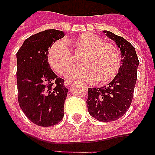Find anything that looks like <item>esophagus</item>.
<instances>
[{
  "mask_svg": "<svg viewBox=\"0 0 155 155\" xmlns=\"http://www.w3.org/2000/svg\"><path fill=\"white\" fill-rule=\"evenodd\" d=\"M71 83H72V81H68V80H66V81H64V84L65 87H68V86H69Z\"/></svg>",
  "mask_w": 155,
  "mask_h": 155,
  "instance_id": "obj_1",
  "label": "esophagus"
}]
</instances>
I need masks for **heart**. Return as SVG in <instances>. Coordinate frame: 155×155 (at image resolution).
<instances>
[{
    "label": "heart",
    "instance_id": "heart-1",
    "mask_svg": "<svg viewBox=\"0 0 155 155\" xmlns=\"http://www.w3.org/2000/svg\"><path fill=\"white\" fill-rule=\"evenodd\" d=\"M68 46L64 41H56L47 51L49 64L58 74H64L75 64L74 54L76 56L85 54L82 60L84 66L70 69L66 74L68 78H80L87 82L96 80L100 83H104L114 78L120 70L118 49L111 43L104 42L96 34L82 33L70 41Z\"/></svg>",
    "mask_w": 155,
    "mask_h": 155
}]
</instances>
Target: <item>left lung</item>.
I'll return each instance as SVG.
<instances>
[{
    "label": "left lung",
    "instance_id": "1",
    "mask_svg": "<svg viewBox=\"0 0 155 155\" xmlns=\"http://www.w3.org/2000/svg\"><path fill=\"white\" fill-rule=\"evenodd\" d=\"M120 48V70L112 82L101 88H88V112L101 122H112L126 114L131 105L137 79L139 60L135 47L122 37L104 31Z\"/></svg>",
    "mask_w": 155,
    "mask_h": 155
}]
</instances>
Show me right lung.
Here are the masks:
<instances>
[{
  "instance_id": "add662e5",
  "label": "right lung",
  "mask_w": 155,
  "mask_h": 155,
  "mask_svg": "<svg viewBox=\"0 0 155 155\" xmlns=\"http://www.w3.org/2000/svg\"><path fill=\"white\" fill-rule=\"evenodd\" d=\"M62 31L47 29L29 37L17 52L18 104L29 120L41 127L62 120L68 89L50 67L47 51L62 38Z\"/></svg>"
}]
</instances>
